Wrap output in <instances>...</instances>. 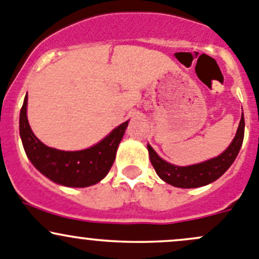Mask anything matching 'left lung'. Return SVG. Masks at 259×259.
<instances>
[{"label":"left lung","mask_w":259,"mask_h":259,"mask_svg":"<svg viewBox=\"0 0 259 259\" xmlns=\"http://www.w3.org/2000/svg\"><path fill=\"white\" fill-rule=\"evenodd\" d=\"M243 138H244V115L242 113L236 137L228 148L215 158L193 164V165L178 166L161 159L155 153V150L148 144L149 158L159 178L168 184L177 188H187V189L204 187L215 182L228 170L241 150Z\"/></svg>","instance_id":"8db88e82"}]
</instances>
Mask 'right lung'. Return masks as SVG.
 <instances>
[{"label":"right lung","mask_w":259,"mask_h":259,"mask_svg":"<svg viewBox=\"0 0 259 259\" xmlns=\"http://www.w3.org/2000/svg\"><path fill=\"white\" fill-rule=\"evenodd\" d=\"M129 120L111 130L98 144L76 151L50 148L36 138L27 120V95L20 113V137L23 149L36 169L54 183L64 187L85 188L106 177L124 137Z\"/></svg>","instance_id":"1"}]
</instances>
